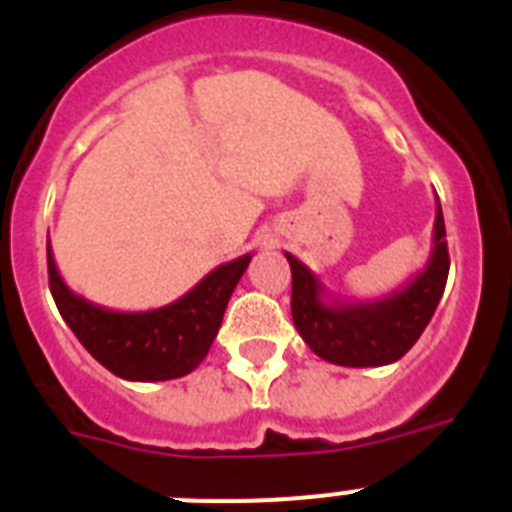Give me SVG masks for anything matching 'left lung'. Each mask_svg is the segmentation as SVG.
<instances>
[{
	"label": "left lung",
	"mask_w": 512,
	"mask_h": 512,
	"mask_svg": "<svg viewBox=\"0 0 512 512\" xmlns=\"http://www.w3.org/2000/svg\"><path fill=\"white\" fill-rule=\"evenodd\" d=\"M292 320L315 356L338 366H384L408 354L433 312L449 279V248L441 202L436 197V223L428 264L392 295L369 302H343L333 297L315 271L292 253Z\"/></svg>",
	"instance_id": "8db88e82"
}]
</instances>
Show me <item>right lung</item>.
Returning a JSON list of instances; mask_svg holds the SVG:
<instances>
[{"label": "right lung", "mask_w": 512, "mask_h": 512, "mask_svg": "<svg viewBox=\"0 0 512 512\" xmlns=\"http://www.w3.org/2000/svg\"><path fill=\"white\" fill-rule=\"evenodd\" d=\"M251 256L220 264L179 300L143 312L110 310L76 295L58 274L51 243L48 282L61 318L104 369L128 382H166L202 364Z\"/></svg>", "instance_id": "1"}]
</instances>
